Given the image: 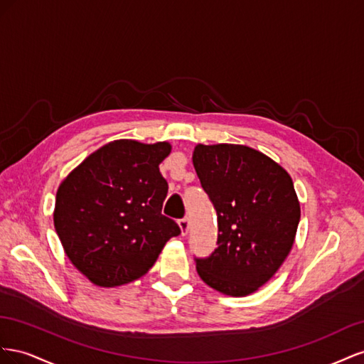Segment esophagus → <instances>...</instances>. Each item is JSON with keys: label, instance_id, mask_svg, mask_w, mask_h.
Instances as JSON below:
<instances>
[{"label": "esophagus", "instance_id": "obj_1", "mask_svg": "<svg viewBox=\"0 0 364 364\" xmlns=\"http://www.w3.org/2000/svg\"><path fill=\"white\" fill-rule=\"evenodd\" d=\"M178 225L181 228V235L183 236L188 235V232H189V220H188V218H183V220H180Z\"/></svg>", "mask_w": 364, "mask_h": 364}]
</instances>
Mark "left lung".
<instances>
[{"label":"left lung","mask_w":364,"mask_h":364,"mask_svg":"<svg viewBox=\"0 0 364 364\" xmlns=\"http://www.w3.org/2000/svg\"><path fill=\"white\" fill-rule=\"evenodd\" d=\"M193 166L218 215V247L195 259L204 282L242 297L267 284L291 252L300 204L289 173L244 144H196Z\"/></svg>","instance_id":"obj_1"}]
</instances>
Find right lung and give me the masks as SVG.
<instances>
[{
    "mask_svg": "<svg viewBox=\"0 0 364 364\" xmlns=\"http://www.w3.org/2000/svg\"><path fill=\"white\" fill-rule=\"evenodd\" d=\"M168 141L114 140L73 169L56 192L53 221L65 255L97 287L129 284L149 272L181 233L161 213L168 181L159 164Z\"/></svg>",
    "mask_w": 364,
    "mask_h": 364,
    "instance_id": "right-lung-1",
    "label": "right lung"
}]
</instances>
